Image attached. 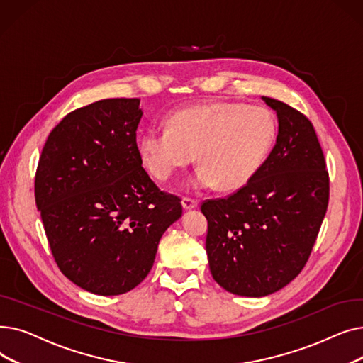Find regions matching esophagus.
<instances>
[{
    "label": "esophagus",
    "instance_id": "34e87169",
    "mask_svg": "<svg viewBox=\"0 0 363 363\" xmlns=\"http://www.w3.org/2000/svg\"><path fill=\"white\" fill-rule=\"evenodd\" d=\"M197 200L189 199V197H182V207L185 211H189V208H196L197 207Z\"/></svg>",
    "mask_w": 363,
    "mask_h": 363
}]
</instances>
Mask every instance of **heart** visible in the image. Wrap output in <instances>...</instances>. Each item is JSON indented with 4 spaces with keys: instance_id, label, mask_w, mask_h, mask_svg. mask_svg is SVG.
<instances>
[{
    "instance_id": "1",
    "label": "heart",
    "mask_w": 363,
    "mask_h": 363,
    "mask_svg": "<svg viewBox=\"0 0 363 363\" xmlns=\"http://www.w3.org/2000/svg\"><path fill=\"white\" fill-rule=\"evenodd\" d=\"M277 133L272 113L257 106L216 101L172 113L166 128L151 126L138 140L148 174L166 182L178 170L201 164L189 178L191 189L218 184L235 189L249 182L268 157Z\"/></svg>"
}]
</instances>
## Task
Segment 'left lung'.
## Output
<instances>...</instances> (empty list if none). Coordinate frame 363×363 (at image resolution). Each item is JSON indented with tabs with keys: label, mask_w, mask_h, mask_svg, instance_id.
Wrapping results in <instances>:
<instances>
[{
	"label": "left lung",
	"mask_w": 363,
	"mask_h": 363,
	"mask_svg": "<svg viewBox=\"0 0 363 363\" xmlns=\"http://www.w3.org/2000/svg\"><path fill=\"white\" fill-rule=\"evenodd\" d=\"M262 100L278 118L268 159L238 191L201 204L212 277L245 297L272 294L301 272L330 199L328 170L311 121L282 101Z\"/></svg>",
	"instance_id": "8db88e82"
}]
</instances>
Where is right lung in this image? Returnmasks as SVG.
Listing matches in <instances>:
<instances>
[{
    "mask_svg": "<svg viewBox=\"0 0 363 363\" xmlns=\"http://www.w3.org/2000/svg\"><path fill=\"white\" fill-rule=\"evenodd\" d=\"M138 99H107L69 113L45 141L35 201L54 260L99 296L135 289L155 263L181 199L151 181L138 155Z\"/></svg>",
    "mask_w": 363,
    "mask_h": 363,
    "instance_id": "right-lung-1",
    "label": "right lung"
}]
</instances>
